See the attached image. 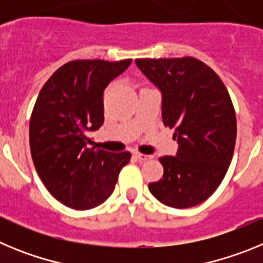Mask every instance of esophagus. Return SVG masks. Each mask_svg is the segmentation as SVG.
I'll use <instances>...</instances> for the list:
<instances>
[{
    "label": "esophagus",
    "mask_w": 263,
    "mask_h": 263,
    "mask_svg": "<svg viewBox=\"0 0 263 263\" xmlns=\"http://www.w3.org/2000/svg\"><path fill=\"white\" fill-rule=\"evenodd\" d=\"M134 157L137 158L138 160H141V162H145V160H148V159H152L153 155H146V154H141V153L136 152L134 153Z\"/></svg>",
    "instance_id": "34e87169"
}]
</instances>
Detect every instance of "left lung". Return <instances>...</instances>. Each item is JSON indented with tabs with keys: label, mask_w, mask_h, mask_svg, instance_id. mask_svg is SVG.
Listing matches in <instances>:
<instances>
[{
	"label": "left lung",
	"mask_w": 263,
	"mask_h": 263,
	"mask_svg": "<svg viewBox=\"0 0 263 263\" xmlns=\"http://www.w3.org/2000/svg\"><path fill=\"white\" fill-rule=\"evenodd\" d=\"M162 95V120L174 129L175 157H162L163 178L148 184L153 196L173 208L206 200L222 182L236 145L233 104L221 79L195 58L136 59Z\"/></svg>",
	"instance_id": "8db88e82"
}]
</instances>
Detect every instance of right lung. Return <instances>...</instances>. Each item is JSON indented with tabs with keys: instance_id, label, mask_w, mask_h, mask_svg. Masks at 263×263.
Returning a JSON list of instances; mask_svg holds the SVG:
<instances>
[{
	"instance_id": "add662e5",
	"label": "right lung",
	"mask_w": 263,
	"mask_h": 263,
	"mask_svg": "<svg viewBox=\"0 0 263 263\" xmlns=\"http://www.w3.org/2000/svg\"><path fill=\"white\" fill-rule=\"evenodd\" d=\"M132 64L73 60L55 71L32 109L30 150L39 178L57 200L73 210L95 208L115 191L129 152L100 150L90 132L104 124V90Z\"/></svg>"
}]
</instances>
